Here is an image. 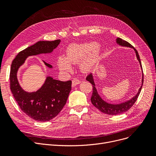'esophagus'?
I'll list each match as a JSON object with an SVG mask.
<instances>
[{
	"label": "esophagus",
	"mask_w": 156,
	"mask_h": 156,
	"mask_svg": "<svg viewBox=\"0 0 156 156\" xmlns=\"http://www.w3.org/2000/svg\"><path fill=\"white\" fill-rule=\"evenodd\" d=\"M80 82H81V81H80L78 78H74V79L73 80V81H72V85H73V87H75V86H76V85L80 84Z\"/></svg>",
	"instance_id": "obj_1"
}]
</instances>
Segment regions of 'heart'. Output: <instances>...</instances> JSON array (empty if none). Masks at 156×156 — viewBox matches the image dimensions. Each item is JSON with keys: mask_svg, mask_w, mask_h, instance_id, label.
Listing matches in <instances>:
<instances>
[{"mask_svg": "<svg viewBox=\"0 0 156 156\" xmlns=\"http://www.w3.org/2000/svg\"><path fill=\"white\" fill-rule=\"evenodd\" d=\"M96 45L93 43H87L81 45H71L66 52V58L60 57L58 60V65L61 69L69 71L71 69V64H75L85 59L92 51L86 61L84 62L83 66L88 68L90 66L97 60L99 54L100 49L95 48Z\"/></svg>", "mask_w": 156, "mask_h": 156, "instance_id": "b5f03b06", "label": "heart"}]
</instances>
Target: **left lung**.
<instances>
[{
  "instance_id": "obj_1",
  "label": "left lung",
  "mask_w": 156,
  "mask_h": 156,
  "mask_svg": "<svg viewBox=\"0 0 156 156\" xmlns=\"http://www.w3.org/2000/svg\"><path fill=\"white\" fill-rule=\"evenodd\" d=\"M117 43L121 45L122 46H126V47H129L133 48L136 53V57L137 59L140 64V66L142 69V64H141V61L140 59V57H139L138 53L137 52V51L136 49L131 45L129 43H128L126 41L122 40L120 38H117ZM143 71V70H142ZM86 80L87 81H88L92 85L93 87V92H92V95L91 97V102L92 103V104L95 106V107L99 109V111H101V112H102L104 114H109V115H118V114H120L121 113H123L126 111H127L128 109H129L131 108L132 107L133 105V104L135 103V102L136 101L138 97L139 96V94L140 93V91L142 90V86H141L140 88L139 89L138 92L137 93V94L133 97L132 98V99L125 102V103H122L120 104H108L107 102H105L104 101H103L101 97L99 96V95L98 94V92L97 91V89L95 87V83L94 81V79H93V76L92 74H90L87 76V77L86 78ZM142 85H143V82H144V74L142 75Z\"/></svg>"
}]
</instances>
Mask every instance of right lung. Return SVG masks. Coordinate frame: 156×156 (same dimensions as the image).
Wrapping results in <instances>:
<instances>
[{"mask_svg": "<svg viewBox=\"0 0 156 156\" xmlns=\"http://www.w3.org/2000/svg\"><path fill=\"white\" fill-rule=\"evenodd\" d=\"M61 42L40 41L20 52L12 61L10 71V88L20 109L31 119L42 122L51 120L64 108L71 90V80L61 81L47 77L44 85L36 92L28 93L20 86L17 71L27 57L40 54L51 52ZM49 68L52 66L45 62Z\"/></svg>", "mask_w": 156, "mask_h": 156, "instance_id": "add662e5", "label": "right lung"}]
</instances>
